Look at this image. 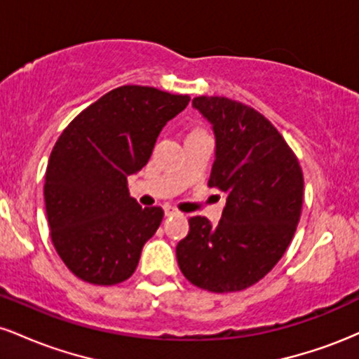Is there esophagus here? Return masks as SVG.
Segmentation results:
<instances>
[{
  "mask_svg": "<svg viewBox=\"0 0 359 359\" xmlns=\"http://www.w3.org/2000/svg\"><path fill=\"white\" fill-rule=\"evenodd\" d=\"M163 212H165V216H177L179 214V211L172 208V205H163Z\"/></svg>",
  "mask_w": 359,
  "mask_h": 359,
  "instance_id": "obj_1",
  "label": "esophagus"
}]
</instances>
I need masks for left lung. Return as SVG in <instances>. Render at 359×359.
Masks as SVG:
<instances>
[{"instance_id": "1", "label": "left lung", "mask_w": 359, "mask_h": 359, "mask_svg": "<svg viewBox=\"0 0 359 359\" xmlns=\"http://www.w3.org/2000/svg\"><path fill=\"white\" fill-rule=\"evenodd\" d=\"M211 125L214 163L209 187L226 197L216 226L189 219L177 262L189 282L209 292H238L265 277L283 257L302 211L304 177L297 156L265 116L243 102L194 97Z\"/></svg>"}]
</instances>
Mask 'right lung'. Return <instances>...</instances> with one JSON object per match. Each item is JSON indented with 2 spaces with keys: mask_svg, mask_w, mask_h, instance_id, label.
I'll return each instance as SVG.
<instances>
[{
  "mask_svg": "<svg viewBox=\"0 0 359 359\" xmlns=\"http://www.w3.org/2000/svg\"><path fill=\"white\" fill-rule=\"evenodd\" d=\"M191 97L147 86H121L86 108L62 131L45 174L52 243L74 275L94 285L125 282L162 208H142L128 177L147 165L163 126Z\"/></svg>",
  "mask_w": 359,
  "mask_h": 359,
  "instance_id": "obj_1",
  "label": "right lung"
}]
</instances>
